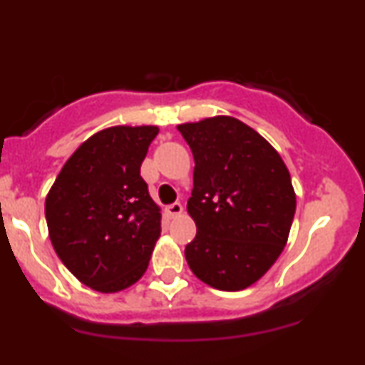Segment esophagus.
I'll return each instance as SVG.
<instances>
[{"mask_svg":"<svg viewBox=\"0 0 365 365\" xmlns=\"http://www.w3.org/2000/svg\"><path fill=\"white\" fill-rule=\"evenodd\" d=\"M166 212H168L170 217H177L183 212V206L180 202H173L166 207Z\"/></svg>","mask_w":365,"mask_h":365,"instance_id":"obj_1","label":"esophagus"}]
</instances>
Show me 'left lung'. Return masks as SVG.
Masks as SVG:
<instances>
[{
    "instance_id": "obj_1",
    "label": "left lung",
    "mask_w": 365,
    "mask_h": 365,
    "mask_svg": "<svg viewBox=\"0 0 365 365\" xmlns=\"http://www.w3.org/2000/svg\"><path fill=\"white\" fill-rule=\"evenodd\" d=\"M178 130L195 161L187 211L197 235L185 247L188 266L209 287L244 290L287 245L297 206L290 173L269 142L232 116Z\"/></svg>"
}]
</instances>
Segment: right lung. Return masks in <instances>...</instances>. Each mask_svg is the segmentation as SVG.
Masks as SVG:
<instances>
[{"label": "right lung", "mask_w": 365, "mask_h": 365, "mask_svg": "<svg viewBox=\"0 0 365 365\" xmlns=\"http://www.w3.org/2000/svg\"><path fill=\"white\" fill-rule=\"evenodd\" d=\"M158 127L94 133L65 163L46 197L58 257L78 282L103 293L139 282L161 235V212L140 177Z\"/></svg>", "instance_id": "obj_1"}]
</instances>
